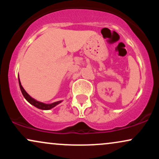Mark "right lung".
I'll return each mask as SVG.
<instances>
[{
  "label": "right lung",
  "mask_w": 159,
  "mask_h": 159,
  "mask_svg": "<svg viewBox=\"0 0 159 159\" xmlns=\"http://www.w3.org/2000/svg\"><path fill=\"white\" fill-rule=\"evenodd\" d=\"M19 83L20 89H21V93H22L25 99H26L29 103L31 104L32 105H34V106L37 107V108L41 109V110H50V109L53 108L54 107L57 106V105H59L60 103L62 102V100L61 101L55 102H53L51 104H45V103L37 101V100H36L35 98H32L31 96H30V95L27 93L26 91L25 90V89H24L22 86H21V81H20L19 78Z\"/></svg>",
  "instance_id": "add662e5"
}]
</instances>
